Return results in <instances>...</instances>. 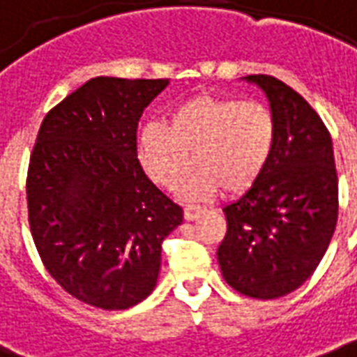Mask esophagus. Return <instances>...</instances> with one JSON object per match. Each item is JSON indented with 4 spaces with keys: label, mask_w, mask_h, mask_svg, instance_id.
Masks as SVG:
<instances>
[{
    "label": "esophagus",
    "mask_w": 357,
    "mask_h": 357,
    "mask_svg": "<svg viewBox=\"0 0 357 357\" xmlns=\"http://www.w3.org/2000/svg\"><path fill=\"white\" fill-rule=\"evenodd\" d=\"M203 213V209L201 207H193V205H188L185 209H183V217H185V220H197L199 219V215Z\"/></svg>",
    "instance_id": "34e87169"
}]
</instances>
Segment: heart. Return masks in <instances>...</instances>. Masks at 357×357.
<instances>
[{
  "mask_svg": "<svg viewBox=\"0 0 357 357\" xmlns=\"http://www.w3.org/2000/svg\"><path fill=\"white\" fill-rule=\"evenodd\" d=\"M275 150V119L260 103L232 97L197 96L169 113L168 123H146L138 130V152L148 176L172 185L181 183L188 199L211 197L219 185L227 193L250 189L266 172Z\"/></svg>",
  "mask_w": 357,
  "mask_h": 357,
  "instance_id": "b5f03b06",
  "label": "heart"
}]
</instances>
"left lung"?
Returning a JSON list of instances; mask_svg holds the SVG:
<instances>
[{"label":"left lung","mask_w":357,"mask_h":357,"mask_svg":"<svg viewBox=\"0 0 357 357\" xmlns=\"http://www.w3.org/2000/svg\"><path fill=\"white\" fill-rule=\"evenodd\" d=\"M258 86L275 119V150L261 178L225 207L227 236L217 250L222 278L254 299L301 287L321 264L338 220L332 138L317 111L271 76Z\"/></svg>","instance_id":"8db88e82"}]
</instances>
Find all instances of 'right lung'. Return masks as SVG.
<instances>
[{
    "mask_svg": "<svg viewBox=\"0 0 357 357\" xmlns=\"http://www.w3.org/2000/svg\"><path fill=\"white\" fill-rule=\"evenodd\" d=\"M168 84L93 77L48 111L36 137L26 176L31 234L58 285L97 309L146 299L162 242L183 222L137 158L138 121Z\"/></svg>",
    "mask_w": 357,
    "mask_h": 357,
    "instance_id": "obj_1",
    "label": "right lung"
}]
</instances>
